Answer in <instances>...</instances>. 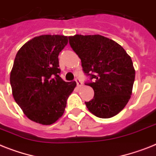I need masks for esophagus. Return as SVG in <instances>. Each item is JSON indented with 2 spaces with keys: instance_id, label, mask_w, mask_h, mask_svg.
<instances>
[{
  "instance_id": "1",
  "label": "esophagus",
  "mask_w": 156,
  "mask_h": 156,
  "mask_svg": "<svg viewBox=\"0 0 156 156\" xmlns=\"http://www.w3.org/2000/svg\"><path fill=\"white\" fill-rule=\"evenodd\" d=\"M75 82H76V83H77V86H78V87H82V82H81L80 79H78V78H76Z\"/></svg>"
}]
</instances>
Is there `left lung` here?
Instances as JSON below:
<instances>
[{
    "mask_svg": "<svg viewBox=\"0 0 156 156\" xmlns=\"http://www.w3.org/2000/svg\"><path fill=\"white\" fill-rule=\"evenodd\" d=\"M69 45L93 82L94 98L86 102L90 112L102 119L119 114L131 98L135 70L131 57L115 41L102 35L69 37Z\"/></svg>",
    "mask_w": 156,
    "mask_h": 156,
    "instance_id": "1",
    "label": "left lung"
}]
</instances>
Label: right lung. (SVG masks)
I'll list each match as a JSON object with an SVG mask.
<instances>
[{"label":"right lung","instance_id":"right-lung-1","mask_svg":"<svg viewBox=\"0 0 156 156\" xmlns=\"http://www.w3.org/2000/svg\"><path fill=\"white\" fill-rule=\"evenodd\" d=\"M68 37L41 35L19 49L10 73L13 98L27 118L50 125L62 116L75 82H65L59 74L58 55Z\"/></svg>","mask_w":156,"mask_h":156}]
</instances>
